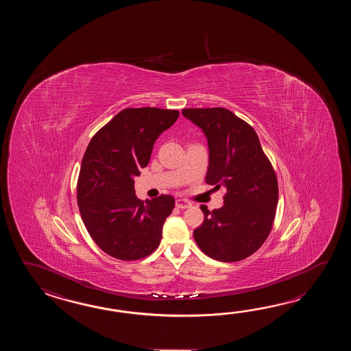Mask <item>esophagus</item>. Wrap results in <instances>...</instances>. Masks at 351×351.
Returning <instances> with one entry per match:
<instances>
[{
  "instance_id": "1",
  "label": "esophagus",
  "mask_w": 351,
  "mask_h": 351,
  "mask_svg": "<svg viewBox=\"0 0 351 351\" xmlns=\"http://www.w3.org/2000/svg\"><path fill=\"white\" fill-rule=\"evenodd\" d=\"M176 206H177V208L186 209L189 208L192 204L189 202L184 201V199H177Z\"/></svg>"
}]
</instances>
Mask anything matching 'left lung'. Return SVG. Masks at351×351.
<instances>
[{
  "label": "left lung",
  "instance_id": "8db88e82",
  "mask_svg": "<svg viewBox=\"0 0 351 351\" xmlns=\"http://www.w3.org/2000/svg\"><path fill=\"white\" fill-rule=\"evenodd\" d=\"M207 138L206 183L223 186V206L209 212L193 231L203 254L221 262L241 261L269 237L276 215L278 184L254 128L224 108L182 110Z\"/></svg>",
  "mask_w": 351,
  "mask_h": 351
}]
</instances>
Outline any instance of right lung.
Returning <instances> with one entry per match:
<instances>
[{
	"label": "right lung",
	"instance_id": "right-lung-1",
	"mask_svg": "<svg viewBox=\"0 0 351 351\" xmlns=\"http://www.w3.org/2000/svg\"><path fill=\"white\" fill-rule=\"evenodd\" d=\"M178 110L128 108L93 136L77 179V204L82 222L105 254L134 261L154 252L172 195L141 201L134 178L150 160L153 145L178 119Z\"/></svg>",
	"mask_w": 351,
	"mask_h": 351
}]
</instances>
